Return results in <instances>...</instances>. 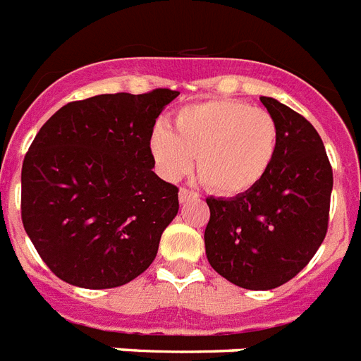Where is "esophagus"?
I'll use <instances>...</instances> for the list:
<instances>
[{
	"instance_id": "esophagus-1",
	"label": "esophagus",
	"mask_w": 361,
	"mask_h": 361,
	"mask_svg": "<svg viewBox=\"0 0 361 361\" xmlns=\"http://www.w3.org/2000/svg\"><path fill=\"white\" fill-rule=\"evenodd\" d=\"M199 195L195 194V192H192V190H188V188H180L178 190V201H180V203H188V201H195V199H197Z\"/></svg>"
}]
</instances>
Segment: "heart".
<instances>
[{
  "label": "heart",
  "instance_id": "obj_1",
  "mask_svg": "<svg viewBox=\"0 0 361 361\" xmlns=\"http://www.w3.org/2000/svg\"><path fill=\"white\" fill-rule=\"evenodd\" d=\"M171 128L157 125L149 151L158 171L169 180L184 177L197 157L201 183L218 195L252 190L272 167L279 126L267 109L231 99L186 104L173 115Z\"/></svg>",
  "mask_w": 361,
  "mask_h": 361
}]
</instances>
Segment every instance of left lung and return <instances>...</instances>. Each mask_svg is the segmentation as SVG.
<instances>
[{
  "label": "left lung",
  "instance_id": "left-lung-1",
  "mask_svg": "<svg viewBox=\"0 0 361 361\" xmlns=\"http://www.w3.org/2000/svg\"><path fill=\"white\" fill-rule=\"evenodd\" d=\"M278 121L276 160L259 184L235 197H209L204 250L210 267L250 290H270L311 261L328 231L334 186L319 132L289 106L261 97Z\"/></svg>",
  "mask_w": 361,
  "mask_h": 361
}]
</instances>
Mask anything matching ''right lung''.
Listing matches in <instances>:
<instances>
[{
    "label": "right lung",
    "instance_id": "right-lung-1",
    "mask_svg": "<svg viewBox=\"0 0 361 361\" xmlns=\"http://www.w3.org/2000/svg\"><path fill=\"white\" fill-rule=\"evenodd\" d=\"M177 91L99 94L57 109L22 166V221L66 283L111 289L151 267L178 212V188L152 171L158 115Z\"/></svg>",
    "mask_w": 361,
    "mask_h": 361
}]
</instances>
